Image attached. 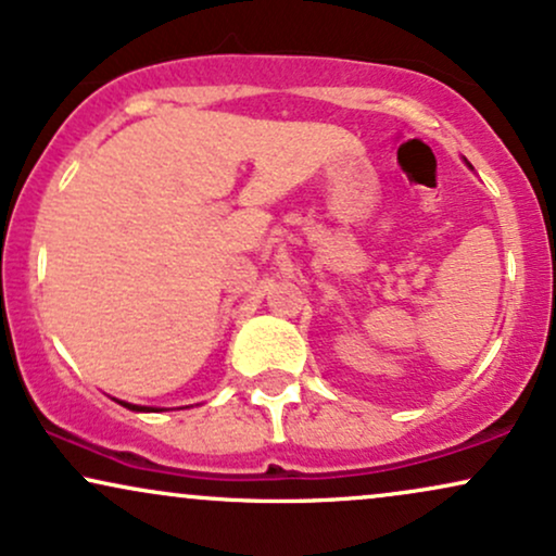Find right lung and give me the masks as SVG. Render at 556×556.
Returning <instances> with one entry per match:
<instances>
[{
    "label": "right lung",
    "instance_id": "obj_1",
    "mask_svg": "<svg viewBox=\"0 0 556 556\" xmlns=\"http://www.w3.org/2000/svg\"><path fill=\"white\" fill-rule=\"evenodd\" d=\"M121 404L128 409H136V413H156L154 407H139V404H128V402H121Z\"/></svg>",
    "mask_w": 556,
    "mask_h": 556
}]
</instances>
